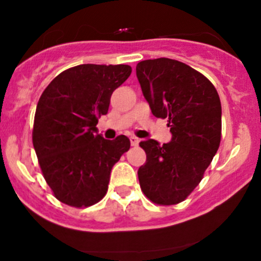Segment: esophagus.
I'll return each mask as SVG.
<instances>
[{"instance_id": "34e87169", "label": "esophagus", "mask_w": 261, "mask_h": 261, "mask_svg": "<svg viewBox=\"0 0 261 261\" xmlns=\"http://www.w3.org/2000/svg\"><path fill=\"white\" fill-rule=\"evenodd\" d=\"M130 143H131V145H133V146H136V145H139L140 140H139L138 138H135V136H131V138H130Z\"/></svg>"}]
</instances>
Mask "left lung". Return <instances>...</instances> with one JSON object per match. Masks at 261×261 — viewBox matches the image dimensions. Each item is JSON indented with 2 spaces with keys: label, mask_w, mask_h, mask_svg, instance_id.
Segmentation results:
<instances>
[{
  "label": "left lung",
  "mask_w": 261,
  "mask_h": 261,
  "mask_svg": "<svg viewBox=\"0 0 261 261\" xmlns=\"http://www.w3.org/2000/svg\"><path fill=\"white\" fill-rule=\"evenodd\" d=\"M136 75L152 115L168 118L172 133L163 145L140 143L146 152L138 170L141 191L156 204H177L198 186L220 146V97L203 74L178 60H144Z\"/></svg>",
  "instance_id": "8db88e82"
}]
</instances>
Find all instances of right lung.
I'll return each mask as SVG.
<instances>
[{"mask_svg":"<svg viewBox=\"0 0 261 261\" xmlns=\"http://www.w3.org/2000/svg\"><path fill=\"white\" fill-rule=\"evenodd\" d=\"M130 74V65L81 64L57 75L39 99L34 149L46 183L68 206L101 201L112 167L130 149L127 136L106 140L96 127L114 91Z\"/></svg>","mask_w":261,"mask_h":261,"instance_id":"right-lung-1","label":"right lung"}]
</instances>
